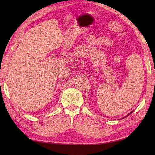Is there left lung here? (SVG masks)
Here are the masks:
<instances>
[{
  "mask_svg": "<svg viewBox=\"0 0 155 155\" xmlns=\"http://www.w3.org/2000/svg\"><path fill=\"white\" fill-rule=\"evenodd\" d=\"M132 112H133V111H132ZM132 112H130L129 114H128V115H127V116H128V115H130V114H131V113H132ZM127 116H126V117H127Z\"/></svg>",
  "mask_w": 155,
  "mask_h": 155,
  "instance_id": "left-lung-1",
  "label": "left lung"
}]
</instances>
